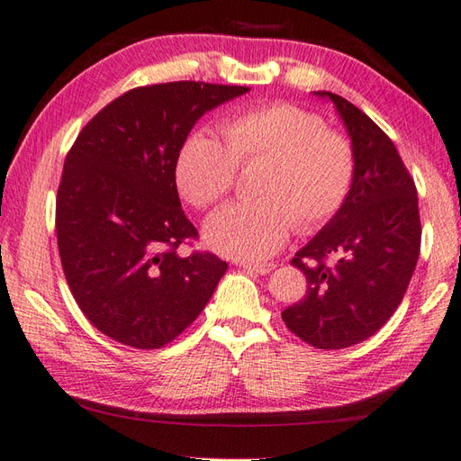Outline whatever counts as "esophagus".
<instances>
[{"label":"esophagus","instance_id":"34e87169","mask_svg":"<svg viewBox=\"0 0 461 461\" xmlns=\"http://www.w3.org/2000/svg\"><path fill=\"white\" fill-rule=\"evenodd\" d=\"M241 267L248 273H258V276H267L271 269H276L273 263H241Z\"/></svg>","mask_w":461,"mask_h":461}]
</instances>
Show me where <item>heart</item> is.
<instances>
[{
	"label": "heart",
	"instance_id": "b5f03b06",
	"mask_svg": "<svg viewBox=\"0 0 461 461\" xmlns=\"http://www.w3.org/2000/svg\"><path fill=\"white\" fill-rule=\"evenodd\" d=\"M223 139L210 131L185 136L176 154L178 190L195 208L228 195L238 166L269 162L253 202H236L205 221L208 246L233 259H266L283 248L295 223L312 231L347 203L357 158L345 136L321 114L291 103L256 106L228 116Z\"/></svg>",
	"mask_w": 461,
	"mask_h": 461
}]
</instances>
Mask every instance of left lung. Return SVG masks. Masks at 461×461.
<instances>
[{"mask_svg": "<svg viewBox=\"0 0 461 461\" xmlns=\"http://www.w3.org/2000/svg\"><path fill=\"white\" fill-rule=\"evenodd\" d=\"M337 106L357 158L347 203L291 259L307 293L281 312L291 332L322 350L347 348L384 327L404 299L420 256L418 194L394 142L342 96Z\"/></svg>", "mask_w": 461, "mask_h": 461, "instance_id": "left-lung-1", "label": "left lung"}]
</instances>
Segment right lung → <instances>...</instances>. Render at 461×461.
Here are the masks:
<instances>
[{
    "label": "right lung",
    "mask_w": 461,
    "mask_h": 461,
    "mask_svg": "<svg viewBox=\"0 0 461 461\" xmlns=\"http://www.w3.org/2000/svg\"><path fill=\"white\" fill-rule=\"evenodd\" d=\"M248 86L176 81L126 91L85 124L57 190L55 228L77 305L106 337L152 350L190 327L228 269L198 240L174 164L195 121Z\"/></svg>",
    "instance_id": "1"
}]
</instances>
